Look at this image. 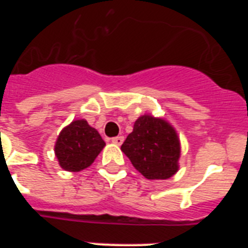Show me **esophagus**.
I'll return each instance as SVG.
<instances>
[{
	"instance_id": "obj_1",
	"label": "esophagus",
	"mask_w": 248,
	"mask_h": 248,
	"mask_svg": "<svg viewBox=\"0 0 248 248\" xmlns=\"http://www.w3.org/2000/svg\"><path fill=\"white\" fill-rule=\"evenodd\" d=\"M111 141H113L114 144H117V145H122L123 141H124V137H115L111 139Z\"/></svg>"
}]
</instances>
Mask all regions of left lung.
<instances>
[{"label":"left lung","instance_id":"left-lung-1","mask_svg":"<svg viewBox=\"0 0 248 248\" xmlns=\"http://www.w3.org/2000/svg\"><path fill=\"white\" fill-rule=\"evenodd\" d=\"M122 151L140 174L164 180L177 171L180 143L176 131L165 120L143 115L122 145Z\"/></svg>","mask_w":248,"mask_h":248}]
</instances>
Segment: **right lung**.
<instances>
[{"instance_id":"right-lung-1","label":"right lung","mask_w":248,"mask_h":248,"mask_svg":"<svg viewBox=\"0 0 248 248\" xmlns=\"http://www.w3.org/2000/svg\"><path fill=\"white\" fill-rule=\"evenodd\" d=\"M104 145L99 133L82 119L72 122L61 131L54 151L64 170L80 171L92 165Z\"/></svg>"}]
</instances>
